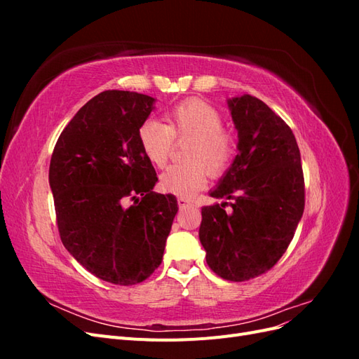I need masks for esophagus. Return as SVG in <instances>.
Returning a JSON list of instances; mask_svg holds the SVG:
<instances>
[{"mask_svg": "<svg viewBox=\"0 0 359 359\" xmlns=\"http://www.w3.org/2000/svg\"><path fill=\"white\" fill-rule=\"evenodd\" d=\"M191 205V202L189 201V199H182V198H180L178 199V206H180V210H182V208H187V206H190Z\"/></svg>", "mask_w": 359, "mask_h": 359, "instance_id": "34e87169", "label": "esophagus"}]
</instances>
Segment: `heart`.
I'll return each instance as SVG.
<instances>
[{
  "instance_id": "1",
  "label": "heart",
  "mask_w": 359,
  "mask_h": 359,
  "mask_svg": "<svg viewBox=\"0 0 359 359\" xmlns=\"http://www.w3.org/2000/svg\"><path fill=\"white\" fill-rule=\"evenodd\" d=\"M173 137L191 140L186 165L168 168L160 177V187L173 196L190 199L208 181V172L219 177L229 168L235 153L231 135L223 132V115L210 103L191 99L173 106L168 124L149 118L139 127L137 139L144 156L157 168L168 163Z\"/></svg>"
}]
</instances>
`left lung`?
I'll list each match as a JSON object with an SVG mask.
<instances>
[{
  "instance_id": "1",
  "label": "left lung",
  "mask_w": 359,
  "mask_h": 359,
  "mask_svg": "<svg viewBox=\"0 0 359 359\" xmlns=\"http://www.w3.org/2000/svg\"><path fill=\"white\" fill-rule=\"evenodd\" d=\"M238 144L232 165L210 190L233 199L202 208L206 264L231 281L255 278L283 256L304 212L301 154L290 127L256 97L227 99Z\"/></svg>"
}]
</instances>
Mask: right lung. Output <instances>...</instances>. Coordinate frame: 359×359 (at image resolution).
I'll return each mask as SVG.
<instances>
[{"instance_id":"right-lung-1","label":"right lung","mask_w":359,"mask_h":359,"mask_svg":"<svg viewBox=\"0 0 359 359\" xmlns=\"http://www.w3.org/2000/svg\"><path fill=\"white\" fill-rule=\"evenodd\" d=\"M154 103L139 93H100L62 130L50 158L61 241L107 283L132 286L154 273L178 211L173 194L153 191L157 173L137 139Z\"/></svg>"}]
</instances>
